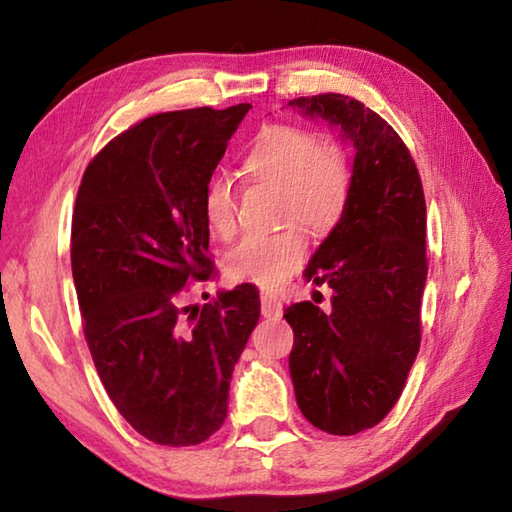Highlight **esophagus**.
I'll use <instances>...</instances> for the list:
<instances>
[{
  "instance_id": "obj_1",
  "label": "esophagus",
  "mask_w": 512,
  "mask_h": 512,
  "mask_svg": "<svg viewBox=\"0 0 512 512\" xmlns=\"http://www.w3.org/2000/svg\"><path fill=\"white\" fill-rule=\"evenodd\" d=\"M282 314V302L277 296L268 291H262V316L264 318H277Z\"/></svg>"
}]
</instances>
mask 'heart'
Wrapping results in <instances>:
<instances>
[{
	"instance_id": "b5f03b06",
	"label": "heart",
	"mask_w": 512,
	"mask_h": 512,
	"mask_svg": "<svg viewBox=\"0 0 512 512\" xmlns=\"http://www.w3.org/2000/svg\"><path fill=\"white\" fill-rule=\"evenodd\" d=\"M246 171L259 183L282 189V219L300 221L314 235H327L348 210L352 167L341 144L320 140L314 131L291 124L264 128L250 146ZM207 228L223 241L237 235V185L219 171L203 189ZM307 235L298 223L273 235H248L225 257V271L235 282L275 287L302 264Z\"/></svg>"
}]
</instances>
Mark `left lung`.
Here are the masks:
<instances>
[{"instance_id": "8db88e82", "label": "left lung", "mask_w": 512, "mask_h": 512, "mask_svg": "<svg viewBox=\"0 0 512 512\" xmlns=\"http://www.w3.org/2000/svg\"><path fill=\"white\" fill-rule=\"evenodd\" d=\"M289 106L341 128L357 151L348 210L305 268L307 280L332 287V309L305 300L284 311L302 415L354 436L386 418L418 357L427 205L409 149L377 112L334 92Z\"/></svg>"}]
</instances>
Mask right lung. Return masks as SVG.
<instances>
[{
  "label": "right lung",
  "mask_w": 512,
  "mask_h": 512,
  "mask_svg": "<svg viewBox=\"0 0 512 512\" xmlns=\"http://www.w3.org/2000/svg\"><path fill=\"white\" fill-rule=\"evenodd\" d=\"M250 103L160 112L94 155L72 216L83 334L112 404L151 443L198 445L228 415L235 363L259 320L239 284L185 305L214 277L203 189Z\"/></svg>",
  "instance_id": "1"
}]
</instances>
